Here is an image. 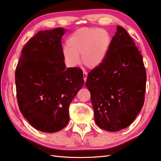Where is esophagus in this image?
Instances as JSON below:
<instances>
[{
	"label": "esophagus",
	"mask_w": 161,
	"mask_h": 161,
	"mask_svg": "<svg viewBox=\"0 0 161 161\" xmlns=\"http://www.w3.org/2000/svg\"><path fill=\"white\" fill-rule=\"evenodd\" d=\"M83 77H84V81H85V83L86 81V79H87V74L85 72H83Z\"/></svg>",
	"instance_id": "esophagus-1"
}]
</instances>
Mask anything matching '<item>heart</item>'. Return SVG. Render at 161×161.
Wrapping results in <instances>:
<instances>
[{"label": "heart", "mask_w": 161, "mask_h": 161, "mask_svg": "<svg viewBox=\"0 0 161 161\" xmlns=\"http://www.w3.org/2000/svg\"><path fill=\"white\" fill-rule=\"evenodd\" d=\"M111 43L109 33L104 29L82 27L68 38L62 55L67 66L74 68L83 64L89 69L98 67L105 60Z\"/></svg>", "instance_id": "obj_1"}]
</instances>
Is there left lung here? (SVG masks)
<instances>
[{"label":"left lung","mask_w":161,"mask_h":161,"mask_svg":"<svg viewBox=\"0 0 161 161\" xmlns=\"http://www.w3.org/2000/svg\"><path fill=\"white\" fill-rule=\"evenodd\" d=\"M146 82L140 52L127 31L118 26L105 60L89 73L85 84L97 125L109 131L129 126L143 107Z\"/></svg>","instance_id":"obj_1"}]
</instances>
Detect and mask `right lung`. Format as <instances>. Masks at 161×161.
I'll list each match as a JSON object with an SVG mask.
<instances>
[{
    "label": "right lung",
    "mask_w": 161,
    "mask_h": 161,
    "mask_svg": "<svg viewBox=\"0 0 161 161\" xmlns=\"http://www.w3.org/2000/svg\"><path fill=\"white\" fill-rule=\"evenodd\" d=\"M65 30L40 31L23 47L15 70L19 109L33 128L52 133L69 121V107L84 84L79 68L66 69L62 37Z\"/></svg>",
    "instance_id": "obj_1"
}]
</instances>
